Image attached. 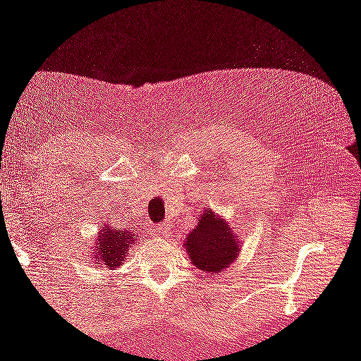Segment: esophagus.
<instances>
[{"mask_svg": "<svg viewBox=\"0 0 361 361\" xmlns=\"http://www.w3.org/2000/svg\"><path fill=\"white\" fill-rule=\"evenodd\" d=\"M154 235H156L157 239H164L170 235V223L164 221L161 223V225L156 226V230H154Z\"/></svg>", "mask_w": 361, "mask_h": 361, "instance_id": "esophagus-1", "label": "esophagus"}]
</instances>
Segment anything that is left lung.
<instances>
[{
  "label": "left lung",
  "mask_w": 361,
  "mask_h": 361,
  "mask_svg": "<svg viewBox=\"0 0 361 361\" xmlns=\"http://www.w3.org/2000/svg\"><path fill=\"white\" fill-rule=\"evenodd\" d=\"M238 235L223 219L205 211L198 219L197 228L188 235L186 248L195 266L204 273H223L238 257Z\"/></svg>",
  "instance_id": "8db88e82"
}]
</instances>
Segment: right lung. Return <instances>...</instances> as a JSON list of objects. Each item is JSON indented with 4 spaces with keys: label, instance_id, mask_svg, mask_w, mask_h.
I'll list each match as a JSON object with an SVG mask.
<instances>
[{
    "label": "right lung",
    "instance_id": "obj_1",
    "mask_svg": "<svg viewBox=\"0 0 361 361\" xmlns=\"http://www.w3.org/2000/svg\"><path fill=\"white\" fill-rule=\"evenodd\" d=\"M135 235L129 232H115L108 226L104 232L99 235V246H97V259L104 264L106 267H116L122 264L123 255H126L127 248L133 245Z\"/></svg>",
    "mask_w": 361,
    "mask_h": 361
}]
</instances>
